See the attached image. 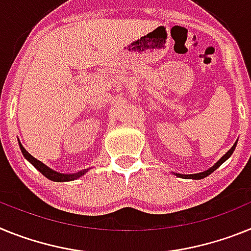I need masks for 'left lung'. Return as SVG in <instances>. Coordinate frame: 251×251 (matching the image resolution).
Listing matches in <instances>:
<instances>
[{
    "mask_svg": "<svg viewBox=\"0 0 251 251\" xmlns=\"http://www.w3.org/2000/svg\"><path fill=\"white\" fill-rule=\"evenodd\" d=\"M236 144H237V141H236V143L234 144V147L231 148V149L228 150L227 152H226L225 155L222 156V158L220 159V160H219V162L216 163V164H215V165H212V167H211L210 169H207V171L202 172V173H197V174H184V176H183V174H176V176H178V177H183V178H188V179H202V178L207 177V176H210V174L212 173V172H215V171H216L217 168H219L220 165L222 164V163H224V162H226V160H227V159L230 158V156H231V154H232V152H234L235 148H236Z\"/></svg>",
    "mask_w": 251,
    "mask_h": 251,
    "instance_id": "8db88e82",
    "label": "left lung"
}]
</instances>
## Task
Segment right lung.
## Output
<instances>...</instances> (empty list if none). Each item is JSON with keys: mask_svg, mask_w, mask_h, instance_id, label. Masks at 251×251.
<instances>
[{"mask_svg": "<svg viewBox=\"0 0 251 251\" xmlns=\"http://www.w3.org/2000/svg\"><path fill=\"white\" fill-rule=\"evenodd\" d=\"M19 145H20V149H21V152H23V155L25 156V158L27 159V160H29V162L31 163V164L34 165V167L36 168V169H38L41 174H43V176H45V177L50 180H54V182H69V180H74V179H77V178L82 177V176H83V174L87 172V169H84V171L78 172V173H74V174L58 173V172L53 171V169H50V168L47 167L44 163H41L40 160L35 159L31 154H29V152L26 151V149L23 147V145H21L20 141H19Z\"/></svg>", "mask_w": 251, "mask_h": 251, "instance_id": "right-lung-1", "label": "right lung"}]
</instances>
